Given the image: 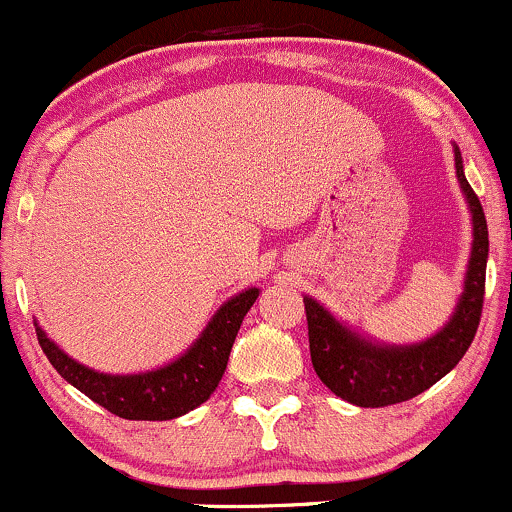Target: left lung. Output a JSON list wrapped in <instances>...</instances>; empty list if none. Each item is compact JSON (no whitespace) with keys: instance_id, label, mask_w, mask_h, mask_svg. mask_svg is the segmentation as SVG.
<instances>
[{"instance_id":"left-lung-1","label":"left lung","mask_w":512,"mask_h":512,"mask_svg":"<svg viewBox=\"0 0 512 512\" xmlns=\"http://www.w3.org/2000/svg\"><path fill=\"white\" fill-rule=\"evenodd\" d=\"M455 168L462 192L467 195L474 221V245L469 257L464 293L455 315L436 337L414 346H380L358 337L339 325L334 317L305 296L308 317L310 358L317 378L337 397L356 407H390L407 402L436 385L448 375L477 334L486 291V257H489V228L477 192L472 190L462 170L460 149H455Z\"/></svg>"}]
</instances>
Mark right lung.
<instances>
[{
    "mask_svg": "<svg viewBox=\"0 0 512 512\" xmlns=\"http://www.w3.org/2000/svg\"><path fill=\"white\" fill-rule=\"evenodd\" d=\"M257 296L260 291L248 289L223 303L185 356L166 368L142 375L96 373L57 349L40 327H35V334L57 373L110 414L129 421H168L207 402L216 390L236 342L240 322Z\"/></svg>",
    "mask_w": 512,
    "mask_h": 512,
    "instance_id": "1",
    "label": "right lung"
}]
</instances>
